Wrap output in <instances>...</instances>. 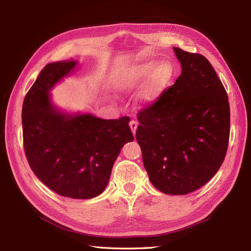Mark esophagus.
<instances>
[{"instance_id": "34e87169", "label": "esophagus", "mask_w": 251, "mask_h": 251, "mask_svg": "<svg viewBox=\"0 0 251 251\" xmlns=\"http://www.w3.org/2000/svg\"><path fill=\"white\" fill-rule=\"evenodd\" d=\"M137 126H138L137 121H135V120H131L130 121V127H131V130H132L134 135L136 134V128H137Z\"/></svg>"}]
</instances>
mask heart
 Returning <instances> with one entry per match:
<instances>
[{
    "label": "heart",
    "instance_id": "heart-1",
    "mask_svg": "<svg viewBox=\"0 0 251 251\" xmlns=\"http://www.w3.org/2000/svg\"><path fill=\"white\" fill-rule=\"evenodd\" d=\"M172 76L173 66L170 62L161 60L155 64L153 60H148L128 68L124 74L121 83L126 90H132L139 87L148 78L140 90L138 98L141 102L149 103L159 96Z\"/></svg>",
    "mask_w": 251,
    "mask_h": 251
}]
</instances>
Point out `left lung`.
<instances>
[{
	"label": "left lung",
	"instance_id": "1",
	"mask_svg": "<svg viewBox=\"0 0 251 251\" xmlns=\"http://www.w3.org/2000/svg\"><path fill=\"white\" fill-rule=\"evenodd\" d=\"M174 50L181 75L139 111L136 139L151 184L164 194L186 195L206 184L222 165L230 110L208 59L178 47Z\"/></svg>",
	"mask_w": 251,
	"mask_h": 251
}]
</instances>
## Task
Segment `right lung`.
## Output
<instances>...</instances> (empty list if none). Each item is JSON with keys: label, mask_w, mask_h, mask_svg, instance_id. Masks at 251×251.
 Listing matches in <instances>:
<instances>
[{"label": "right lung", "mask_w": 251, "mask_h": 251, "mask_svg": "<svg viewBox=\"0 0 251 251\" xmlns=\"http://www.w3.org/2000/svg\"><path fill=\"white\" fill-rule=\"evenodd\" d=\"M76 66L75 60L45 66L23 102V141L35 176L56 194L91 199L107 186L124 144L133 141L130 117L101 119L91 114H63L49 90Z\"/></svg>", "instance_id": "right-lung-1"}]
</instances>
